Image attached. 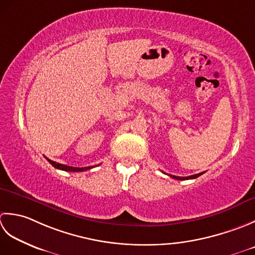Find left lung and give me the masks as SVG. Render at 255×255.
Wrapping results in <instances>:
<instances>
[{
    "mask_svg": "<svg viewBox=\"0 0 255 255\" xmlns=\"http://www.w3.org/2000/svg\"><path fill=\"white\" fill-rule=\"evenodd\" d=\"M204 173H199L196 175H191V176H187V177H179V176H174V175H169L170 177H173L174 179H178V180H186V179H195L197 177H199L200 175H202Z\"/></svg>",
    "mask_w": 255,
    "mask_h": 255,
    "instance_id": "left-lung-1",
    "label": "left lung"
}]
</instances>
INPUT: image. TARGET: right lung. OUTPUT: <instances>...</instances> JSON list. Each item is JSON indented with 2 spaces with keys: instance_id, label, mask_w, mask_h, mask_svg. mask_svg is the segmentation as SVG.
Wrapping results in <instances>:
<instances>
[{
  "instance_id": "right-lung-1",
  "label": "right lung",
  "mask_w": 255,
  "mask_h": 255,
  "mask_svg": "<svg viewBox=\"0 0 255 255\" xmlns=\"http://www.w3.org/2000/svg\"><path fill=\"white\" fill-rule=\"evenodd\" d=\"M46 159H47L48 162L51 165H53L55 168L65 170V171H85V170L91 169V168L95 167V166H89V167H71V166H67V165H62V164H59V163H56V162H54V160L48 159L47 157H46Z\"/></svg>"
}]
</instances>
